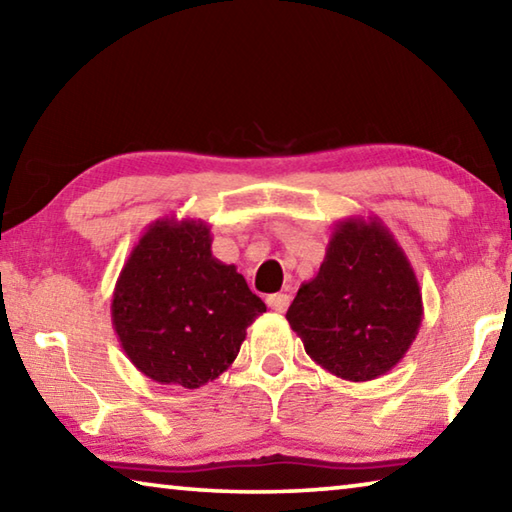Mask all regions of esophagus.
<instances>
[{
    "instance_id": "obj_1",
    "label": "esophagus",
    "mask_w": 512,
    "mask_h": 512,
    "mask_svg": "<svg viewBox=\"0 0 512 512\" xmlns=\"http://www.w3.org/2000/svg\"><path fill=\"white\" fill-rule=\"evenodd\" d=\"M289 302H291V298L287 296V293H273V296L266 298V305L273 311H277V314H284V311L289 309Z\"/></svg>"
}]
</instances>
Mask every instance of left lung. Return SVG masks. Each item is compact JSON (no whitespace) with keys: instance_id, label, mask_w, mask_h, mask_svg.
Returning <instances> with one entry per match:
<instances>
[{"instance_id":"8db88e82","label":"left lung","mask_w":512,"mask_h":512,"mask_svg":"<svg viewBox=\"0 0 512 512\" xmlns=\"http://www.w3.org/2000/svg\"><path fill=\"white\" fill-rule=\"evenodd\" d=\"M422 291L409 257L377 216L334 225L316 277L287 311L293 332L320 368L370 381L409 352L422 323Z\"/></svg>"}]
</instances>
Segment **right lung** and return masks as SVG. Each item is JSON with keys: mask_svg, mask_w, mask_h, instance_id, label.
I'll use <instances>...</instances> for the list:
<instances>
[{"mask_svg": "<svg viewBox=\"0 0 512 512\" xmlns=\"http://www.w3.org/2000/svg\"><path fill=\"white\" fill-rule=\"evenodd\" d=\"M110 311L121 348L142 375L201 388L232 366L266 305L235 264L212 255L210 225L164 216L133 246Z\"/></svg>", "mask_w": 512, "mask_h": 512, "instance_id": "add662e5", "label": "right lung"}]
</instances>
